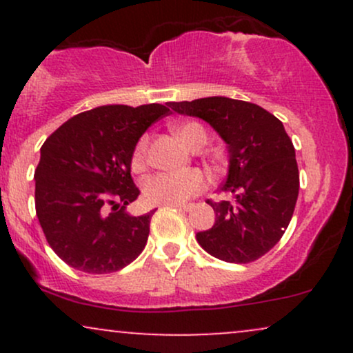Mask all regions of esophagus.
Returning a JSON list of instances; mask_svg holds the SVG:
<instances>
[{"instance_id": "34e87169", "label": "esophagus", "mask_w": 353, "mask_h": 353, "mask_svg": "<svg viewBox=\"0 0 353 353\" xmlns=\"http://www.w3.org/2000/svg\"><path fill=\"white\" fill-rule=\"evenodd\" d=\"M168 205H169V208H174L177 210H185V212L192 209V204H168Z\"/></svg>"}]
</instances>
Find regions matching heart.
Returning <instances> with one entry per match:
<instances>
[{"mask_svg": "<svg viewBox=\"0 0 353 353\" xmlns=\"http://www.w3.org/2000/svg\"><path fill=\"white\" fill-rule=\"evenodd\" d=\"M172 132L189 149H201L208 143V132L197 123H184L172 128ZM148 136H143L134 145L131 156V169L141 172L148 163ZM143 199L149 205L184 204L190 197L197 196L205 189L204 174L197 169L182 172H157L143 181Z\"/></svg>", "mask_w": 353, "mask_h": 353, "instance_id": "obj_1", "label": "heart"}]
</instances>
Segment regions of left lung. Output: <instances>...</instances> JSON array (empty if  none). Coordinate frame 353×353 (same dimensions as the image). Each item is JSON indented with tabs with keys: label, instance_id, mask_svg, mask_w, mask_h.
<instances>
[{
	"label": "left lung",
	"instance_id": "obj_1",
	"mask_svg": "<svg viewBox=\"0 0 353 353\" xmlns=\"http://www.w3.org/2000/svg\"><path fill=\"white\" fill-rule=\"evenodd\" d=\"M169 106L204 119L229 149V174L221 190L234 201H208L216 222L196 234L197 242L230 264L257 261L282 239L299 196L295 149L283 124L257 104L222 96Z\"/></svg>",
	"mask_w": 353,
	"mask_h": 353
}]
</instances>
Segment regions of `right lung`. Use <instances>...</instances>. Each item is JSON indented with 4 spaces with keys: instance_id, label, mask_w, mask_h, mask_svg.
Masks as SVG:
<instances>
[{
    "instance_id": "1",
    "label": "right lung",
    "mask_w": 353,
    "mask_h": 353,
    "mask_svg": "<svg viewBox=\"0 0 353 353\" xmlns=\"http://www.w3.org/2000/svg\"><path fill=\"white\" fill-rule=\"evenodd\" d=\"M168 114L163 104L101 106L44 141L34 171L36 216L48 244L72 269L116 272L143 252L154 210L125 212L139 196L131 156L145 129Z\"/></svg>"
}]
</instances>
